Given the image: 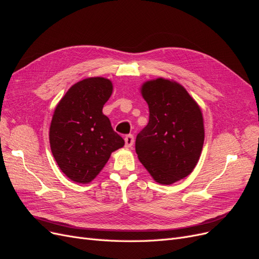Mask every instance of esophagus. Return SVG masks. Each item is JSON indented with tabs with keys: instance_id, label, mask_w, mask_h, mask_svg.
Returning a JSON list of instances; mask_svg holds the SVG:
<instances>
[{
	"instance_id": "obj_1",
	"label": "esophagus",
	"mask_w": 259,
	"mask_h": 259,
	"mask_svg": "<svg viewBox=\"0 0 259 259\" xmlns=\"http://www.w3.org/2000/svg\"><path fill=\"white\" fill-rule=\"evenodd\" d=\"M124 140H125V147L131 148L133 146V144H134V136H133L132 134L126 135L125 136Z\"/></svg>"
}]
</instances>
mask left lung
<instances>
[{
	"label": "left lung",
	"instance_id": "left-lung-1",
	"mask_svg": "<svg viewBox=\"0 0 259 259\" xmlns=\"http://www.w3.org/2000/svg\"><path fill=\"white\" fill-rule=\"evenodd\" d=\"M142 94L149 122L136 137V153L156 183L174 184L199 161L204 143L201 109L182 85L162 77L146 82Z\"/></svg>",
	"mask_w": 259,
	"mask_h": 259
}]
</instances>
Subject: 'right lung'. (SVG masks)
<instances>
[{"mask_svg": "<svg viewBox=\"0 0 259 259\" xmlns=\"http://www.w3.org/2000/svg\"><path fill=\"white\" fill-rule=\"evenodd\" d=\"M112 94L105 77L75 83L61 98L52 119V153L64 174L75 183L88 184L103 169L124 139L115 133L103 107Z\"/></svg>", "mask_w": 259, "mask_h": 259, "instance_id": "obj_1", "label": "right lung"}]
</instances>
